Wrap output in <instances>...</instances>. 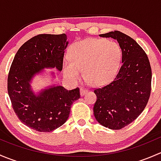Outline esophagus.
Returning <instances> with one entry per match:
<instances>
[{"mask_svg": "<svg viewBox=\"0 0 161 161\" xmlns=\"http://www.w3.org/2000/svg\"><path fill=\"white\" fill-rule=\"evenodd\" d=\"M88 92V90H86V89H85V88H83V87H82V88H80V94H81V96H84L85 95L86 93V92Z\"/></svg>", "mask_w": 161, "mask_h": 161, "instance_id": "34e87169", "label": "esophagus"}]
</instances>
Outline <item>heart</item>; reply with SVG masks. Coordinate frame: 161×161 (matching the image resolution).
<instances>
[{
    "label": "heart",
    "instance_id": "heart-1",
    "mask_svg": "<svg viewBox=\"0 0 161 161\" xmlns=\"http://www.w3.org/2000/svg\"><path fill=\"white\" fill-rule=\"evenodd\" d=\"M122 52L116 42L106 39L90 38L75 42L69 49V58L63 62V71L73 82L84 79L93 86L109 83L116 76Z\"/></svg>",
    "mask_w": 161,
    "mask_h": 161
}]
</instances>
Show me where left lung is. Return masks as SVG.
Wrapping results in <instances>:
<instances>
[{
    "label": "left lung",
    "instance_id": "1",
    "mask_svg": "<svg viewBox=\"0 0 161 161\" xmlns=\"http://www.w3.org/2000/svg\"><path fill=\"white\" fill-rule=\"evenodd\" d=\"M100 36L117 40L122 52V65L111 82L94 90L97 99L93 114L100 125L118 130L135 121L147 106L152 71L147 53L130 36L120 31Z\"/></svg>",
    "mask_w": 161,
    "mask_h": 161
}]
</instances>
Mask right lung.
Returning <instances> with one entry per match:
<instances>
[{"instance_id": "1", "label": "right lung", "mask_w": 161, "mask_h": 161, "mask_svg": "<svg viewBox=\"0 0 161 161\" xmlns=\"http://www.w3.org/2000/svg\"><path fill=\"white\" fill-rule=\"evenodd\" d=\"M67 36L40 34L25 42L14 56L8 77V92L16 115L30 129L48 132L64 124L79 89L67 90L57 84L36 93L31 82L46 69L61 71ZM53 75V72L51 73Z\"/></svg>"}]
</instances>
